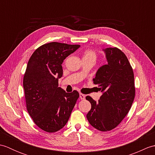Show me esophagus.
<instances>
[{
	"label": "esophagus",
	"mask_w": 155,
	"mask_h": 155,
	"mask_svg": "<svg viewBox=\"0 0 155 155\" xmlns=\"http://www.w3.org/2000/svg\"><path fill=\"white\" fill-rule=\"evenodd\" d=\"M79 96H80V98H81V100H84V98H85V95L83 94L80 93V94H79Z\"/></svg>",
	"instance_id": "34e87169"
}]
</instances>
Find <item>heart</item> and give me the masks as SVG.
Instances as JSON below:
<instances>
[{"mask_svg":"<svg viewBox=\"0 0 155 155\" xmlns=\"http://www.w3.org/2000/svg\"><path fill=\"white\" fill-rule=\"evenodd\" d=\"M92 58V59H94V60H96V59H97L96 52L93 51V50L85 51L84 52V53H83V58Z\"/></svg>","mask_w":155,"mask_h":155,"instance_id":"b5f03b06","label":"heart"}]
</instances>
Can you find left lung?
I'll use <instances>...</instances> for the list:
<instances>
[{
    "label": "left lung",
    "mask_w": 155,
    "mask_h": 155,
    "mask_svg": "<svg viewBox=\"0 0 155 155\" xmlns=\"http://www.w3.org/2000/svg\"><path fill=\"white\" fill-rule=\"evenodd\" d=\"M108 64L97 72L93 83L103 92L98 102L91 97V104L87 120L101 131L113 129L119 124L130 109L135 96L133 68L127 56L117 47L104 49Z\"/></svg>",
    "instance_id": "left-lung-1"
}]
</instances>
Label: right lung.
<instances>
[{"instance_id": "right-lung-1", "label": "right lung", "mask_w": 155, "mask_h": 155, "mask_svg": "<svg viewBox=\"0 0 155 155\" xmlns=\"http://www.w3.org/2000/svg\"><path fill=\"white\" fill-rule=\"evenodd\" d=\"M79 45L52 42L39 47L28 62L23 77L27 109L42 130L54 133L64 127L79 93H66L58 87L62 76V63Z\"/></svg>"}]
</instances>
